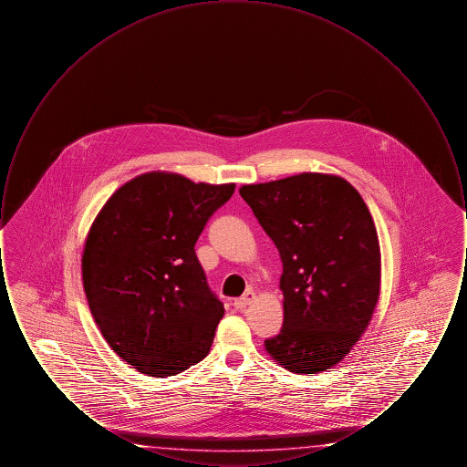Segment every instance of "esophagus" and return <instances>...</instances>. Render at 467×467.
I'll return each instance as SVG.
<instances>
[{"mask_svg":"<svg viewBox=\"0 0 467 467\" xmlns=\"http://www.w3.org/2000/svg\"><path fill=\"white\" fill-rule=\"evenodd\" d=\"M254 299H255V294H254L252 290H246L242 297H238V299L234 301V308H236V310H244Z\"/></svg>","mask_w":467,"mask_h":467,"instance_id":"obj_1","label":"esophagus"}]
</instances>
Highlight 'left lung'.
I'll return each instance as SVG.
<instances>
[{
    "mask_svg": "<svg viewBox=\"0 0 467 467\" xmlns=\"http://www.w3.org/2000/svg\"><path fill=\"white\" fill-rule=\"evenodd\" d=\"M240 194L276 244L284 326L265 341L292 373L329 369L366 331L379 296L373 217L343 178L301 173L244 185Z\"/></svg>",
    "mask_w": 467,
    "mask_h": 467,
    "instance_id": "obj_1",
    "label": "left lung"
}]
</instances>
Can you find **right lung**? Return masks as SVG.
Segmentation results:
<instances>
[{"mask_svg":"<svg viewBox=\"0 0 467 467\" xmlns=\"http://www.w3.org/2000/svg\"><path fill=\"white\" fill-rule=\"evenodd\" d=\"M234 183L145 173L96 217L82 257L90 313L111 350L149 377H175L210 352L223 303L196 255Z\"/></svg>","mask_w":467,"mask_h":467,"instance_id":"add662e5","label":"right lung"}]
</instances>
